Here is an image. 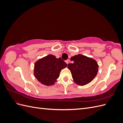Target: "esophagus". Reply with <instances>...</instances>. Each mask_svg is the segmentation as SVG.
I'll return each mask as SVG.
<instances>
[{
    "mask_svg": "<svg viewBox=\"0 0 123 123\" xmlns=\"http://www.w3.org/2000/svg\"><path fill=\"white\" fill-rule=\"evenodd\" d=\"M65 62H66V64H67V65L69 64V61H68V60H67V61H65Z\"/></svg>",
    "mask_w": 123,
    "mask_h": 123,
    "instance_id": "34e87169",
    "label": "esophagus"
}]
</instances>
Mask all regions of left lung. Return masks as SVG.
<instances>
[{
	"mask_svg": "<svg viewBox=\"0 0 123 123\" xmlns=\"http://www.w3.org/2000/svg\"><path fill=\"white\" fill-rule=\"evenodd\" d=\"M72 64L68 65L74 82L79 86L90 83L98 72V65L93 58L81 54L76 55L70 58Z\"/></svg>",
	"mask_w": 123,
	"mask_h": 123,
	"instance_id": "obj_1",
	"label": "left lung"
}]
</instances>
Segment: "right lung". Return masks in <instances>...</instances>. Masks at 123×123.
I'll return each mask as SVG.
<instances>
[{
    "mask_svg": "<svg viewBox=\"0 0 123 123\" xmlns=\"http://www.w3.org/2000/svg\"><path fill=\"white\" fill-rule=\"evenodd\" d=\"M67 66V64L62 58H57L55 56L49 54L35 62L34 75L41 84L50 86L55 84L61 70Z\"/></svg>",
    "mask_w": 123,
    "mask_h": 123,
    "instance_id": "obj_1",
    "label": "right lung"
}]
</instances>
